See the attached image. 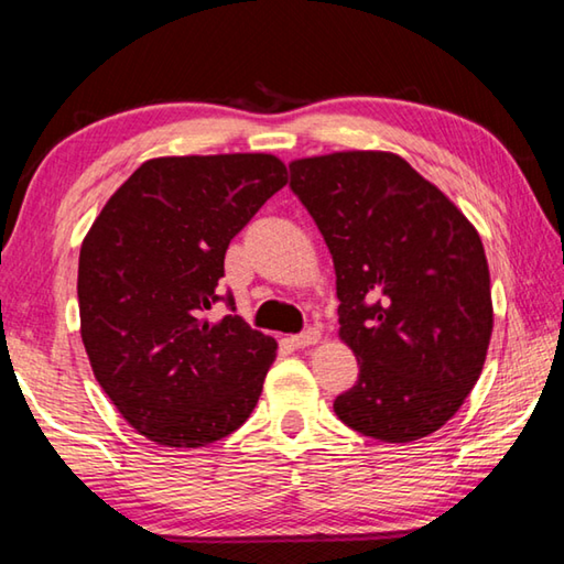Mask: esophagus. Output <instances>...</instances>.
<instances>
[{"label":"esophagus","mask_w":564,"mask_h":564,"mask_svg":"<svg viewBox=\"0 0 564 564\" xmlns=\"http://www.w3.org/2000/svg\"><path fill=\"white\" fill-rule=\"evenodd\" d=\"M318 340H321V330L308 328V330L299 333V336H291V346L293 348H308V346H313V343H318Z\"/></svg>","instance_id":"esophagus-1"}]
</instances>
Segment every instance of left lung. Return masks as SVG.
<instances>
[{
    "mask_svg": "<svg viewBox=\"0 0 564 564\" xmlns=\"http://www.w3.org/2000/svg\"><path fill=\"white\" fill-rule=\"evenodd\" d=\"M289 169L333 256L338 333L360 366L333 410L383 443L441 431L480 378L492 336L475 226L390 151H336Z\"/></svg>",
    "mask_w": 564,
    "mask_h": 564,
    "instance_id": "left-lung-1",
    "label": "left lung"
}]
</instances>
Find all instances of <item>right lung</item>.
I'll use <instances>...</instances> for the list:
<instances>
[{
    "mask_svg": "<svg viewBox=\"0 0 564 564\" xmlns=\"http://www.w3.org/2000/svg\"><path fill=\"white\" fill-rule=\"evenodd\" d=\"M271 154L161 156L117 188L79 253L82 340L123 420L156 445L231 435L259 403L275 340L208 321L231 238L281 191ZM226 303L234 308L231 293Z\"/></svg>",
    "mask_w": 564,
    "mask_h": 564,
    "instance_id": "obj_1",
    "label": "right lung"
}]
</instances>
